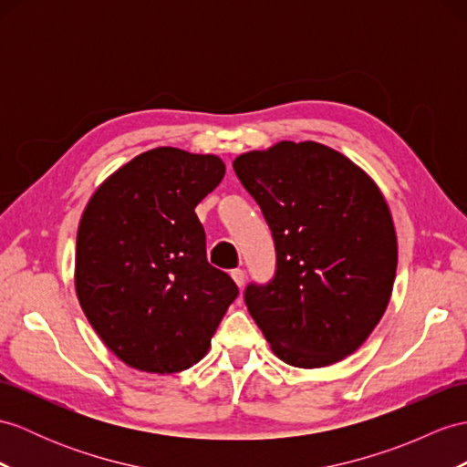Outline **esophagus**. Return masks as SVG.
<instances>
[{"label":"esophagus","mask_w":467,"mask_h":467,"mask_svg":"<svg viewBox=\"0 0 467 467\" xmlns=\"http://www.w3.org/2000/svg\"><path fill=\"white\" fill-rule=\"evenodd\" d=\"M232 279L235 281V285L242 289L244 287V281H245V273L242 269H234L232 271Z\"/></svg>","instance_id":"esophagus-1"}]
</instances>
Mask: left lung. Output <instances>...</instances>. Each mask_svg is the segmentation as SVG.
Here are the masks:
<instances>
[{"mask_svg":"<svg viewBox=\"0 0 467 467\" xmlns=\"http://www.w3.org/2000/svg\"><path fill=\"white\" fill-rule=\"evenodd\" d=\"M234 170L275 242V277L245 289L273 355L299 368L347 358L380 323L396 277V230L377 182L313 140L244 152Z\"/></svg>","mask_w":467,"mask_h":467,"instance_id":"1","label":"left lung"}]
</instances>
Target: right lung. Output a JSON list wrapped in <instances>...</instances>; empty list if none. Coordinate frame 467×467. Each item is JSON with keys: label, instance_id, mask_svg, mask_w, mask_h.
<instances>
[{"label": "right lung", "instance_id": "1", "mask_svg": "<svg viewBox=\"0 0 467 467\" xmlns=\"http://www.w3.org/2000/svg\"><path fill=\"white\" fill-rule=\"evenodd\" d=\"M223 174L220 156L158 146L90 196L77 232L75 291L124 365L172 374L208 355L237 287L208 264L194 210Z\"/></svg>", "mask_w": 467, "mask_h": 467}]
</instances>
